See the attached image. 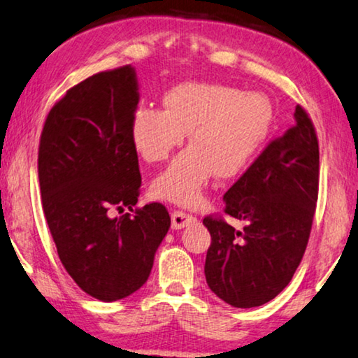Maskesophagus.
<instances>
[{
    "label": "esophagus",
    "instance_id": "esophagus-1",
    "mask_svg": "<svg viewBox=\"0 0 358 358\" xmlns=\"http://www.w3.org/2000/svg\"><path fill=\"white\" fill-rule=\"evenodd\" d=\"M171 221H173V229H182V227L189 226L190 222L195 221V217L185 213V211H173V215H171Z\"/></svg>",
    "mask_w": 358,
    "mask_h": 358
}]
</instances>
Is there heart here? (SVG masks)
Returning <instances> with one entry per match:
<instances>
[{
    "label": "heart",
    "instance_id": "b5f03b06",
    "mask_svg": "<svg viewBox=\"0 0 358 358\" xmlns=\"http://www.w3.org/2000/svg\"><path fill=\"white\" fill-rule=\"evenodd\" d=\"M164 111L134 113L131 138L147 163H162L184 142L171 166L152 182L157 199L192 205L211 179L242 174L265 147L274 126L271 101L263 93H243L226 85L182 82L164 95Z\"/></svg>",
    "mask_w": 358,
    "mask_h": 358
}]
</instances>
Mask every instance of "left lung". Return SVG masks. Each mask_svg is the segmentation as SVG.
I'll return each mask as SVG.
<instances>
[{"label":"left lung","instance_id":"left-lung-1","mask_svg":"<svg viewBox=\"0 0 358 358\" xmlns=\"http://www.w3.org/2000/svg\"><path fill=\"white\" fill-rule=\"evenodd\" d=\"M294 126L268 143L224 194V213L206 216L208 287L226 303L252 308L273 300L291 282L307 248L318 200L320 150L312 119L297 105Z\"/></svg>","mask_w":358,"mask_h":358}]
</instances>
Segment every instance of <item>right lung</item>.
<instances>
[{"instance_id":"right-lung-1","label":"right lung","mask_w":358,"mask_h":358,"mask_svg":"<svg viewBox=\"0 0 358 358\" xmlns=\"http://www.w3.org/2000/svg\"><path fill=\"white\" fill-rule=\"evenodd\" d=\"M136 69L98 72L66 92L46 116L38 147L41 203L59 260L103 302L141 289L171 217L162 203L132 210L142 178L131 138ZM127 206L133 215L113 218Z\"/></svg>"}]
</instances>
